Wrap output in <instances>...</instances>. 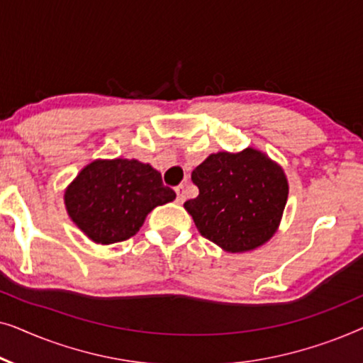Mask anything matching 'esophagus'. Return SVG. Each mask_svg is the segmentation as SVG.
I'll list each match as a JSON object with an SVG mask.
<instances>
[{"instance_id":"1","label":"esophagus","mask_w":363,"mask_h":363,"mask_svg":"<svg viewBox=\"0 0 363 363\" xmlns=\"http://www.w3.org/2000/svg\"><path fill=\"white\" fill-rule=\"evenodd\" d=\"M175 191H177V201H178V203L185 201V186H183V185L177 186Z\"/></svg>"}]
</instances>
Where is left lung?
<instances>
[{
    "label": "left lung",
    "mask_w": 363,
    "mask_h": 363,
    "mask_svg": "<svg viewBox=\"0 0 363 363\" xmlns=\"http://www.w3.org/2000/svg\"><path fill=\"white\" fill-rule=\"evenodd\" d=\"M200 195L185 210L206 240L228 252L256 250L279 226L287 193L286 173L256 148L211 153L191 173Z\"/></svg>",
    "instance_id": "obj_1"
}]
</instances>
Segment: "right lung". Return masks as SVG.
<instances>
[{
    "mask_svg": "<svg viewBox=\"0 0 363 363\" xmlns=\"http://www.w3.org/2000/svg\"><path fill=\"white\" fill-rule=\"evenodd\" d=\"M160 172L138 160H94L66 188L64 203L79 230L97 245L125 241L155 206L175 200Z\"/></svg>",
    "mask_w": 363,
    "mask_h": 363,
    "instance_id": "right-lung-1",
    "label": "right lung"
}]
</instances>
